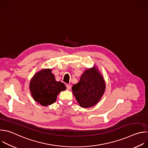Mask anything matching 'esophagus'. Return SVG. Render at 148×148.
<instances>
[{
	"mask_svg": "<svg viewBox=\"0 0 148 148\" xmlns=\"http://www.w3.org/2000/svg\"><path fill=\"white\" fill-rule=\"evenodd\" d=\"M66 86H67V88L68 90H70L71 88V85H69V84H67L66 85Z\"/></svg>",
	"mask_w": 148,
	"mask_h": 148,
	"instance_id": "esophagus-1",
	"label": "esophagus"
}]
</instances>
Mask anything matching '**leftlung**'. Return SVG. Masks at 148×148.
I'll list each match as a JSON object with an SVG mask.
<instances>
[{
	"label": "left lung",
	"mask_w": 148,
	"mask_h": 148,
	"mask_svg": "<svg viewBox=\"0 0 148 148\" xmlns=\"http://www.w3.org/2000/svg\"><path fill=\"white\" fill-rule=\"evenodd\" d=\"M105 87L103 76L94 66L84 72L79 81L73 86L72 90L79 106L88 108L101 101Z\"/></svg>",
	"instance_id": "1"
}]
</instances>
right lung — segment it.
Returning <instances> with one entry per match:
<instances>
[{
	"instance_id": "right-lung-1",
	"label": "right lung",
	"mask_w": 148,
	"mask_h": 148,
	"mask_svg": "<svg viewBox=\"0 0 148 148\" xmlns=\"http://www.w3.org/2000/svg\"><path fill=\"white\" fill-rule=\"evenodd\" d=\"M66 89L63 83L56 81L51 69L41 70L34 75L29 83L33 99L44 106L55 103L58 95Z\"/></svg>"
}]
</instances>
